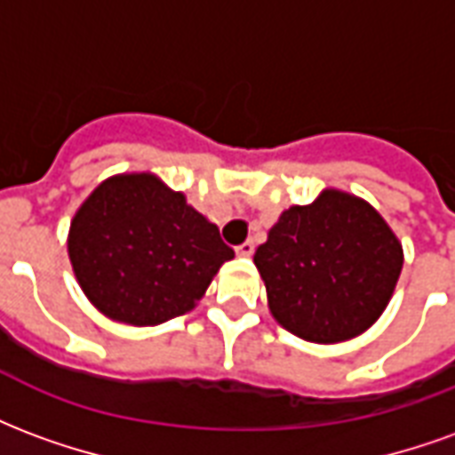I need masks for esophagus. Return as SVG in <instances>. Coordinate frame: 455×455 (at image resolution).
<instances>
[{
	"instance_id": "34e87169",
	"label": "esophagus",
	"mask_w": 455,
	"mask_h": 455,
	"mask_svg": "<svg viewBox=\"0 0 455 455\" xmlns=\"http://www.w3.org/2000/svg\"><path fill=\"white\" fill-rule=\"evenodd\" d=\"M253 251H256V243H253V241H243L241 246H236V253L243 258L253 256Z\"/></svg>"
}]
</instances>
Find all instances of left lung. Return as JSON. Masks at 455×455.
Wrapping results in <instances>:
<instances>
[{
    "label": "left lung",
    "instance_id": "8db88e82",
    "mask_svg": "<svg viewBox=\"0 0 455 455\" xmlns=\"http://www.w3.org/2000/svg\"><path fill=\"white\" fill-rule=\"evenodd\" d=\"M280 326L312 343L371 329L400 280L402 243L361 197L324 189L285 209L253 256Z\"/></svg>",
    "mask_w": 455,
    "mask_h": 455
}]
</instances>
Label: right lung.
I'll return each instance as SVG.
<instances>
[{
    "label": "right lung",
    "mask_w": 455,
    "mask_h": 455,
    "mask_svg": "<svg viewBox=\"0 0 455 455\" xmlns=\"http://www.w3.org/2000/svg\"><path fill=\"white\" fill-rule=\"evenodd\" d=\"M68 256L104 316L156 326L197 305L234 251L182 192L131 172L104 180L75 212Z\"/></svg>",
    "instance_id": "add662e5"
}]
</instances>
